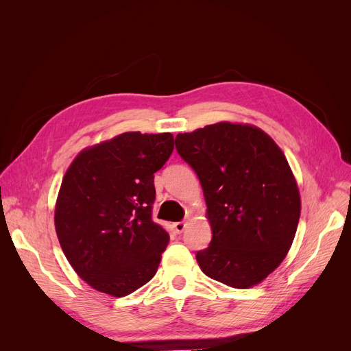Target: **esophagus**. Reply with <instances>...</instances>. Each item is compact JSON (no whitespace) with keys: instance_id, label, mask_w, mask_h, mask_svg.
Instances as JSON below:
<instances>
[{"instance_id":"34e87169","label":"esophagus","mask_w":351,"mask_h":351,"mask_svg":"<svg viewBox=\"0 0 351 351\" xmlns=\"http://www.w3.org/2000/svg\"><path fill=\"white\" fill-rule=\"evenodd\" d=\"M174 228L177 232H183L184 228H186V222L184 221H178V222H174Z\"/></svg>"}]
</instances>
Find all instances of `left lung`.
Listing matches in <instances>:
<instances>
[{"label":"left lung","mask_w":351,"mask_h":351,"mask_svg":"<svg viewBox=\"0 0 351 351\" xmlns=\"http://www.w3.org/2000/svg\"><path fill=\"white\" fill-rule=\"evenodd\" d=\"M178 155L197 174L212 228L196 253L209 278L234 289L263 281L289 253L300 195L271 137L249 124L217 123L176 137Z\"/></svg>","instance_id":"obj_1"}]
</instances>
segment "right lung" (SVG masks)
<instances>
[{"instance_id": "1", "label": "right lung", "mask_w": 351, "mask_h": 351, "mask_svg": "<svg viewBox=\"0 0 351 351\" xmlns=\"http://www.w3.org/2000/svg\"><path fill=\"white\" fill-rule=\"evenodd\" d=\"M174 149L171 133L127 132L82 151L62 178L56 231L92 289L123 297L151 281L168 232L152 219L154 178Z\"/></svg>"}]
</instances>
